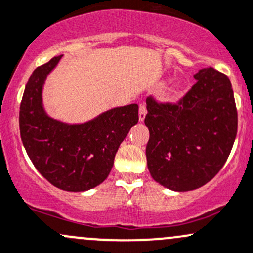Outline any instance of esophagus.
<instances>
[{"instance_id": "1", "label": "esophagus", "mask_w": 253, "mask_h": 253, "mask_svg": "<svg viewBox=\"0 0 253 253\" xmlns=\"http://www.w3.org/2000/svg\"><path fill=\"white\" fill-rule=\"evenodd\" d=\"M145 115H147V106L144 103H142L139 105V121H143L145 119Z\"/></svg>"}]
</instances>
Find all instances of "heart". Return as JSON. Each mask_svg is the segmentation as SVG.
Masks as SVG:
<instances>
[{"instance_id":"heart-1","label":"heart","mask_w":253,"mask_h":253,"mask_svg":"<svg viewBox=\"0 0 253 253\" xmlns=\"http://www.w3.org/2000/svg\"><path fill=\"white\" fill-rule=\"evenodd\" d=\"M180 88V84H174V86H173V88H172V91L173 92H175V91H178V89Z\"/></svg>"}]
</instances>
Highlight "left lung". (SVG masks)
Returning <instances> with one entry per match:
<instances>
[{
	"label": "left lung",
	"instance_id": "left-lung-1",
	"mask_svg": "<svg viewBox=\"0 0 253 253\" xmlns=\"http://www.w3.org/2000/svg\"><path fill=\"white\" fill-rule=\"evenodd\" d=\"M179 102L147 98L145 149L154 180L175 191H189L212 179L227 161L238 132V111L230 80L206 68Z\"/></svg>",
	"mask_w": 253,
	"mask_h": 253
}]
</instances>
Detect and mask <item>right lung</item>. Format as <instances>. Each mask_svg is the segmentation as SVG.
I'll return each mask as SVG.
<instances>
[{
  "label": "right lung",
  "mask_w": 253,
  "mask_h": 253,
  "mask_svg": "<svg viewBox=\"0 0 253 253\" xmlns=\"http://www.w3.org/2000/svg\"><path fill=\"white\" fill-rule=\"evenodd\" d=\"M63 55L31 74L20 103L19 128L34 166L54 187L84 191L106 179L129 129L138 122V104L114 108L84 124L49 118L42 105V87Z\"/></svg>",
  "instance_id": "1"
}]
</instances>
